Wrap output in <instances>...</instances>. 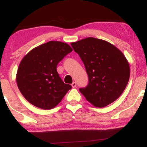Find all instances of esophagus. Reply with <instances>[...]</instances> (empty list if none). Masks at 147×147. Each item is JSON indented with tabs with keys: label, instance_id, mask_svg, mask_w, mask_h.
Returning <instances> with one entry per match:
<instances>
[{
	"label": "esophagus",
	"instance_id": "obj_1",
	"mask_svg": "<svg viewBox=\"0 0 147 147\" xmlns=\"http://www.w3.org/2000/svg\"><path fill=\"white\" fill-rule=\"evenodd\" d=\"M71 86H72V88H75L76 86H77V83H76V82H72Z\"/></svg>",
	"mask_w": 147,
	"mask_h": 147
}]
</instances>
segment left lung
<instances>
[{"instance_id":"obj_1","label":"left lung","mask_w":147,"mask_h":147,"mask_svg":"<svg viewBox=\"0 0 147 147\" xmlns=\"http://www.w3.org/2000/svg\"><path fill=\"white\" fill-rule=\"evenodd\" d=\"M71 45L88 76L87 86L79 91L96 107H105L115 102L124 92L130 77L129 63L122 52L109 42L92 37Z\"/></svg>"}]
</instances>
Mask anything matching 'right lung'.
<instances>
[{
    "label": "right lung",
    "mask_w": 147,
    "mask_h": 147,
    "mask_svg": "<svg viewBox=\"0 0 147 147\" xmlns=\"http://www.w3.org/2000/svg\"><path fill=\"white\" fill-rule=\"evenodd\" d=\"M72 51L67 43L49 41L23 57L18 68L16 83L30 104L45 110L53 109L72 88L64 84L57 70V64Z\"/></svg>",
    "instance_id": "add662e5"
}]
</instances>
